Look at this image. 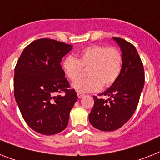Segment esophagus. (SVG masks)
<instances>
[{
  "label": "esophagus",
  "mask_w": 160,
  "mask_h": 160,
  "mask_svg": "<svg viewBox=\"0 0 160 160\" xmlns=\"http://www.w3.org/2000/svg\"><path fill=\"white\" fill-rule=\"evenodd\" d=\"M77 95H78V98H82V96H84V94H83V93H82V92H77Z\"/></svg>",
  "instance_id": "1"
}]
</instances>
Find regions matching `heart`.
Instances as JSON below:
<instances>
[{
    "label": "heart",
    "mask_w": 160,
    "mask_h": 160,
    "mask_svg": "<svg viewBox=\"0 0 160 160\" xmlns=\"http://www.w3.org/2000/svg\"><path fill=\"white\" fill-rule=\"evenodd\" d=\"M122 65V54L118 49L95 45L83 49L78 59L69 55L63 62L64 74L71 81L81 77L83 68H88L86 79H80L72 84L79 92H97L104 87L112 85L119 76Z\"/></svg>",
    "instance_id": "b5f03b06"
}]
</instances>
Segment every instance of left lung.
<instances>
[{"label":"left lung","mask_w":160,"mask_h":160,"mask_svg":"<svg viewBox=\"0 0 160 160\" xmlns=\"http://www.w3.org/2000/svg\"><path fill=\"white\" fill-rule=\"evenodd\" d=\"M113 39L122 51V70L111 87L101 94L109 96L108 100L93 96L94 106L89 114L91 124L105 132L117 130L130 119L145 82L143 64L136 47L122 38Z\"/></svg>","instance_id":"obj_1"}]
</instances>
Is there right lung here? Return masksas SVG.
<instances>
[{
	"instance_id": "add662e5",
	"label": "right lung",
	"mask_w": 160,
	"mask_h": 160,
	"mask_svg": "<svg viewBox=\"0 0 160 160\" xmlns=\"http://www.w3.org/2000/svg\"><path fill=\"white\" fill-rule=\"evenodd\" d=\"M72 49L64 42L38 39L25 47L14 68V97L21 114L32 130L43 135L66 128L78 100L60 65ZM60 92L64 96H55Z\"/></svg>"
}]
</instances>
